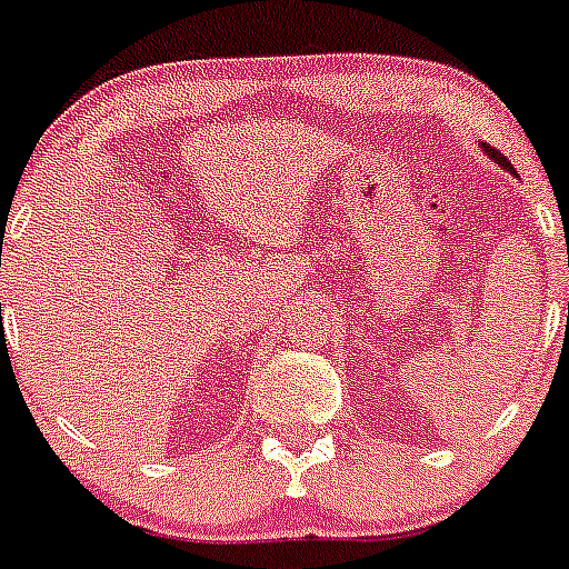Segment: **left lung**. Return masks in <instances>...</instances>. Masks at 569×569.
<instances>
[{
    "label": "left lung",
    "mask_w": 569,
    "mask_h": 569,
    "mask_svg": "<svg viewBox=\"0 0 569 569\" xmlns=\"http://www.w3.org/2000/svg\"><path fill=\"white\" fill-rule=\"evenodd\" d=\"M482 151H486V153H488V157H491V159H493V162L500 164V168H506V171H511V173H513V164H511V162H508V159H506V157H502V153H500V151H497V148H491V146H486V142H482Z\"/></svg>",
    "instance_id": "left-lung-1"
}]
</instances>
